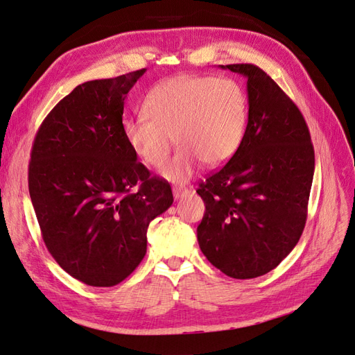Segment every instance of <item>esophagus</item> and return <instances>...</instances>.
Here are the masks:
<instances>
[{
	"instance_id": "1",
	"label": "esophagus",
	"mask_w": 355,
	"mask_h": 355,
	"mask_svg": "<svg viewBox=\"0 0 355 355\" xmlns=\"http://www.w3.org/2000/svg\"><path fill=\"white\" fill-rule=\"evenodd\" d=\"M189 189L188 188H182V187H173V197L176 198V200H179L180 197H184V196H187V194H189Z\"/></svg>"
}]
</instances>
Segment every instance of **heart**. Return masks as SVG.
<instances>
[{"instance_id": "heart-1", "label": "heart", "mask_w": 355, "mask_h": 355, "mask_svg": "<svg viewBox=\"0 0 355 355\" xmlns=\"http://www.w3.org/2000/svg\"><path fill=\"white\" fill-rule=\"evenodd\" d=\"M142 112L145 116L124 120L125 144L142 163L159 167L175 135L180 146L161 175L184 182L200 161L213 167L237 153L245 132L247 101L241 85L232 78L179 75L149 90Z\"/></svg>"}]
</instances>
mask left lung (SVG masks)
Returning <instances> with one entry per match:
<instances>
[{
	"label": "left lung",
	"instance_id": "1",
	"mask_svg": "<svg viewBox=\"0 0 355 355\" xmlns=\"http://www.w3.org/2000/svg\"><path fill=\"white\" fill-rule=\"evenodd\" d=\"M247 78L249 120L231 159L197 189L206 213L200 249L228 277L270 272L305 228L314 178V148L293 101L252 63L220 65Z\"/></svg>",
	"mask_w": 355,
	"mask_h": 355
}]
</instances>
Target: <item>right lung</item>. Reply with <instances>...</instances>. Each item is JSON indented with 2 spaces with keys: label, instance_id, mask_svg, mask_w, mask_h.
<instances>
[{
  "label": "right lung",
  "instance_id": "1",
  "mask_svg": "<svg viewBox=\"0 0 355 355\" xmlns=\"http://www.w3.org/2000/svg\"><path fill=\"white\" fill-rule=\"evenodd\" d=\"M146 69L75 87L34 139L29 196L42 240L71 277L94 287L121 283L146 253L149 222L173 202L124 141V101Z\"/></svg>",
  "mask_w": 355,
  "mask_h": 355
}]
</instances>
